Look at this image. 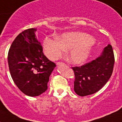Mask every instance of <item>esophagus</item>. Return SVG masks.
Returning a JSON list of instances; mask_svg holds the SVG:
<instances>
[{
	"mask_svg": "<svg viewBox=\"0 0 122 122\" xmlns=\"http://www.w3.org/2000/svg\"><path fill=\"white\" fill-rule=\"evenodd\" d=\"M56 64H57L58 66H59V65H64V63H63V62H58Z\"/></svg>",
	"mask_w": 122,
	"mask_h": 122,
	"instance_id": "obj_1",
	"label": "esophagus"
}]
</instances>
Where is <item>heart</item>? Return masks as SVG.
<instances>
[{
  "label": "heart",
  "mask_w": 122,
  "mask_h": 122,
  "mask_svg": "<svg viewBox=\"0 0 122 122\" xmlns=\"http://www.w3.org/2000/svg\"><path fill=\"white\" fill-rule=\"evenodd\" d=\"M94 40L89 35L82 32L63 33L59 38L47 37L43 44L44 52L49 59L55 60L67 50V59L72 64H81L89 56Z\"/></svg>",
  "instance_id": "b5f03b06"
}]
</instances>
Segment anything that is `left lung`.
Masks as SVG:
<instances>
[{
	"label": "left lung",
	"instance_id": "left-lung-1",
	"mask_svg": "<svg viewBox=\"0 0 122 122\" xmlns=\"http://www.w3.org/2000/svg\"><path fill=\"white\" fill-rule=\"evenodd\" d=\"M115 58L112 46L105 47L101 56L81 66L72 67L75 76L74 89L79 96L91 95L102 89L113 72Z\"/></svg>",
	"mask_w": 122,
	"mask_h": 122
}]
</instances>
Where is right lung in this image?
Instances as JSON below:
<instances>
[{
    "label": "right lung",
    "mask_w": 122,
    "mask_h": 122,
    "mask_svg": "<svg viewBox=\"0 0 122 122\" xmlns=\"http://www.w3.org/2000/svg\"><path fill=\"white\" fill-rule=\"evenodd\" d=\"M36 28L27 29L15 38L9 49L8 63L11 76L18 88L35 97L48 89V82L56 67L43 52L35 36Z\"/></svg>",
    "instance_id": "obj_1"
}]
</instances>
